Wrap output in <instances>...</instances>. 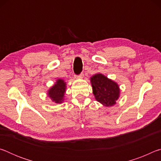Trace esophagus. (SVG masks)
I'll use <instances>...</instances> for the list:
<instances>
[{"label": "esophagus", "instance_id": "1", "mask_svg": "<svg viewBox=\"0 0 161 161\" xmlns=\"http://www.w3.org/2000/svg\"><path fill=\"white\" fill-rule=\"evenodd\" d=\"M75 77L77 78V79H82L84 77V75L83 74H81L80 75H78V76H76Z\"/></svg>", "mask_w": 161, "mask_h": 161}]
</instances>
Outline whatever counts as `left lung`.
I'll return each instance as SVG.
<instances>
[{
	"instance_id": "left-lung-1",
	"label": "left lung",
	"mask_w": 161,
	"mask_h": 161,
	"mask_svg": "<svg viewBox=\"0 0 161 161\" xmlns=\"http://www.w3.org/2000/svg\"><path fill=\"white\" fill-rule=\"evenodd\" d=\"M95 99L104 107L115 105L120 97L119 84L105 75L98 73L90 79Z\"/></svg>"
}]
</instances>
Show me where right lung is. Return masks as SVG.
<instances>
[{
	"instance_id": "add662e5",
	"label": "right lung",
	"mask_w": 161,
	"mask_h": 161,
	"mask_svg": "<svg viewBox=\"0 0 161 161\" xmlns=\"http://www.w3.org/2000/svg\"><path fill=\"white\" fill-rule=\"evenodd\" d=\"M67 84L62 79H58L56 82L47 91V96L56 103H63L66 93Z\"/></svg>"
}]
</instances>
